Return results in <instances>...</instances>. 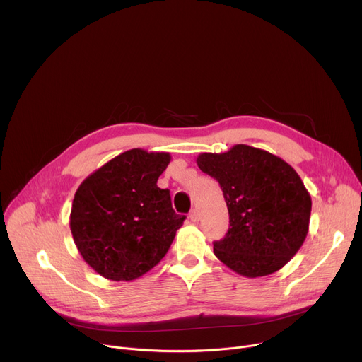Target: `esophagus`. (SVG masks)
Returning <instances> with one entry per match:
<instances>
[{"label": "esophagus", "mask_w": 362, "mask_h": 362, "mask_svg": "<svg viewBox=\"0 0 362 362\" xmlns=\"http://www.w3.org/2000/svg\"><path fill=\"white\" fill-rule=\"evenodd\" d=\"M189 218H190V221H192V222H197V221H199V218H200L199 211H197V209H192V212H190Z\"/></svg>", "instance_id": "1"}]
</instances>
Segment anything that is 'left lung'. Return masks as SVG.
Listing matches in <instances>:
<instances>
[{
    "label": "left lung",
    "mask_w": 362,
    "mask_h": 362,
    "mask_svg": "<svg viewBox=\"0 0 362 362\" xmlns=\"http://www.w3.org/2000/svg\"><path fill=\"white\" fill-rule=\"evenodd\" d=\"M199 169L216 179L229 211V229L214 242L219 261L246 278L267 276L302 246L313 202L299 175L275 154L246 144L202 153Z\"/></svg>",
    "instance_id": "obj_1"
}]
</instances>
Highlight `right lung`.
I'll return each mask as SVG.
<instances>
[{"label":"right lung","instance_id":"right-lung-1","mask_svg":"<svg viewBox=\"0 0 362 362\" xmlns=\"http://www.w3.org/2000/svg\"><path fill=\"white\" fill-rule=\"evenodd\" d=\"M169 153L127 150L91 173L77 189L70 229L83 259L110 281H133L168 253L186 216L158 186Z\"/></svg>","mask_w":362,"mask_h":362}]
</instances>
